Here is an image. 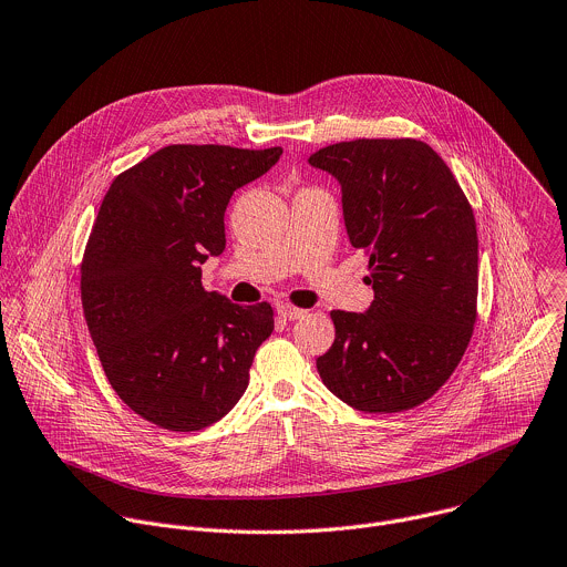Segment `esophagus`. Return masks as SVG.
Listing matches in <instances>:
<instances>
[{"label":"esophagus","instance_id":"1","mask_svg":"<svg viewBox=\"0 0 567 567\" xmlns=\"http://www.w3.org/2000/svg\"><path fill=\"white\" fill-rule=\"evenodd\" d=\"M277 312H279L284 319H288V321H295V319H301V317L308 315L306 310L295 308V306H290V303H281V306L277 308Z\"/></svg>","mask_w":567,"mask_h":567}]
</instances>
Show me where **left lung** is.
Instances as JSON below:
<instances>
[{
	"mask_svg": "<svg viewBox=\"0 0 567 567\" xmlns=\"http://www.w3.org/2000/svg\"><path fill=\"white\" fill-rule=\"evenodd\" d=\"M308 163L342 187L351 246L369 257L375 299L332 310L334 342L317 358L332 395L364 413L429 400L463 360L476 323L478 235L472 205L422 141L360 138Z\"/></svg>",
	"mask_w": 567,
	"mask_h": 567,
	"instance_id": "left-lung-1",
	"label": "left lung"
}]
</instances>
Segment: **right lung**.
<instances>
[{"label":"right lung","instance_id":"right-lung-1","mask_svg":"<svg viewBox=\"0 0 567 567\" xmlns=\"http://www.w3.org/2000/svg\"><path fill=\"white\" fill-rule=\"evenodd\" d=\"M281 147L169 145L116 176L82 268L84 319L109 384L141 417L198 431L241 400L270 303L239 306L200 284L225 250V207Z\"/></svg>","mask_w":567,"mask_h":567}]
</instances>
